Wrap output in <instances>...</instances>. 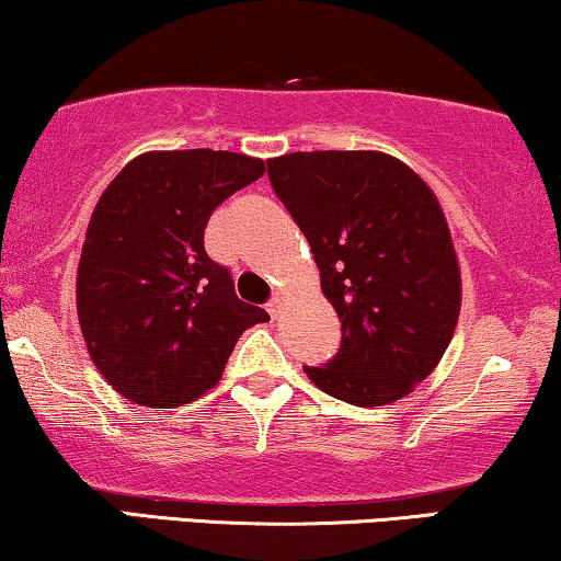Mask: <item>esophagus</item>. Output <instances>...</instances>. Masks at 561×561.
Listing matches in <instances>:
<instances>
[{
    "instance_id": "esophagus-1",
    "label": "esophagus",
    "mask_w": 561,
    "mask_h": 561,
    "mask_svg": "<svg viewBox=\"0 0 561 561\" xmlns=\"http://www.w3.org/2000/svg\"><path fill=\"white\" fill-rule=\"evenodd\" d=\"M283 301H286V296H283V294H275L271 301H267V313H271L273 319H278V313L283 309Z\"/></svg>"
}]
</instances>
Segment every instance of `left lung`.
Instances as JSON below:
<instances>
[{
  "mask_svg": "<svg viewBox=\"0 0 561 561\" xmlns=\"http://www.w3.org/2000/svg\"><path fill=\"white\" fill-rule=\"evenodd\" d=\"M273 191L311 244L342 321L340 352L304 367L352 405L393 403L426 378L455 334L462 280L434 191L375 150L267 160Z\"/></svg>",
  "mask_w": 561,
  "mask_h": 561,
  "instance_id": "left-lung-1",
  "label": "left lung"
}]
</instances>
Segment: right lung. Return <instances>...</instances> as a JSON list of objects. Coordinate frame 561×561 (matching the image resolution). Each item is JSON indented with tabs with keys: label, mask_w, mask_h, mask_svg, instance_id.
Here are the masks:
<instances>
[{
	"label": "right lung",
	"mask_w": 561,
	"mask_h": 561,
	"mask_svg": "<svg viewBox=\"0 0 561 561\" xmlns=\"http://www.w3.org/2000/svg\"><path fill=\"white\" fill-rule=\"evenodd\" d=\"M263 173V160L240 152H145L99 198L76 309L91 359L129 401H196L217 386L244 329L271 319L237 298L232 273L204 250L211 211Z\"/></svg>",
	"instance_id": "right-lung-1"
}]
</instances>
